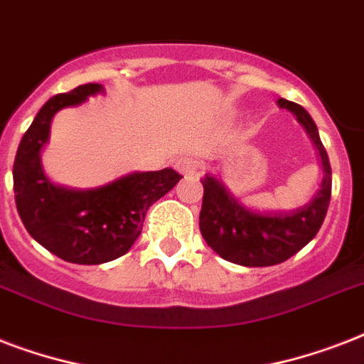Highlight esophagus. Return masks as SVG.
Wrapping results in <instances>:
<instances>
[{"instance_id":"34e87169","label":"esophagus","mask_w":364,"mask_h":364,"mask_svg":"<svg viewBox=\"0 0 364 364\" xmlns=\"http://www.w3.org/2000/svg\"><path fill=\"white\" fill-rule=\"evenodd\" d=\"M176 168L179 173H183V176H194V173L198 171L200 162L196 159H193V156H181V159L176 162Z\"/></svg>"}]
</instances>
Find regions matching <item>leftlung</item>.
Segmentation results:
<instances>
[{
	"mask_svg": "<svg viewBox=\"0 0 364 364\" xmlns=\"http://www.w3.org/2000/svg\"><path fill=\"white\" fill-rule=\"evenodd\" d=\"M277 104L296 115L316 143L323 164V183L316 198L291 213H257L232 198L219 179L202 177L204 198L200 210V232L213 251L228 262L242 266L279 264L316 238L331 202L333 171L317 126L302 105L279 98Z\"/></svg>",
	"mask_w": 364,
	"mask_h": 364,
	"instance_id": "obj_1",
	"label": "left lung"
}]
</instances>
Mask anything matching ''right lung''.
Listing matches in <instances>:
<instances>
[{
	"instance_id": "add662e5",
	"label": "right lung",
	"mask_w": 364,
	"mask_h": 364,
	"mask_svg": "<svg viewBox=\"0 0 364 364\" xmlns=\"http://www.w3.org/2000/svg\"><path fill=\"white\" fill-rule=\"evenodd\" d=\"M98 92L102 85L88 82L48 100L20 139L13 166L14 202L26 230L50 253L75 264L122 257L141 234L149 208L183 177L171 168L136 171L92 191H71L48 181L39 151L48 139L54 113Z\"/></svg>"
}]
</instances>
